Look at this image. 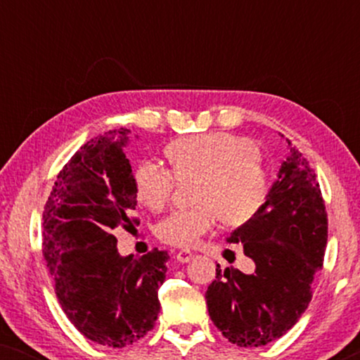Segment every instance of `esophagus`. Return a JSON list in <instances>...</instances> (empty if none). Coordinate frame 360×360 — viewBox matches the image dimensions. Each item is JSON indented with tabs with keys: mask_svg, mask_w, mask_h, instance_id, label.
I'll return each instance as SVG.
<instances>
[{
	"mask_svg": "<svg viewBox=\"0 0 360 360\" xmlns=\"http://www.w3.org/2000/svg\"><path fill=\"white\" fill-rule=\"evenodd\" d=\"M191 259H193V254H191L190 250H180V252H176V260H179L180 264L190 262Z\"/></svg>",
	"mask_w": 360,
	"mask_h": 360,
	"instance_id": "1",
	"label": "esophagus"
}]
</instances>
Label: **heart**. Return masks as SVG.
Returning a JSON list of instances; mask_svg holds the SVG:
<instances>
[{"instance_id": "b5f03b06", "label": "heart", "mask_w": 360, "mask_h": 360, "mask_svg": "<svg viewBox=\"0 0 360 360\" xmlns=\"http://www.w3.org/2000/svg\"><path fill=\"white\" fill-rule=\"evenodd\" d=\"M174 172L157 160L136 169L137 200L160 211L170 203L176 179L200 180L193 210L176 211L157 228L164 243L191 248L218 224L239 228L249 223L269 195V175L259 149L245 137L206 132L175 141L167 149Z\"/></svg>"}]
</instances>
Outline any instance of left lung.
Instances as JSON below:
<instances>
[{
  "label": "left lung",
  "mask_w": 360,
  "mask_h": 360,
  "mask_svg": "<svg viewBox=\"0 0 360 360\" xmlns=\"http://www.w3.org/2000/svg\"><path fill=\"white\" fill-rule=\"evenodd\" d=\"M288 142L277 180L259 213L229 234L243 243L254 270H221L206 290L214 326L239 347H259L292 329L311 302L314 275L323 267L328 214L308 160Z\"/></svg>",
  "instance_id": "1"
}]
</instances>
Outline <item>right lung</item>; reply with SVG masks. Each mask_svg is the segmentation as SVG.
<instances>
[{
    "mask_svg": "<svg viewBox=\"0 0 360 360\" xmlns=\"http://www.w3.org/2000/svg\"><path fill=\"white\" fill-rule=\"evenodd\" d=\"M129 129L88 141L57 175L44 208V257L73 326L106 347L131 346L154 328L169 254L117 252L115 229L137 219L136 181L124 147Z\"/></svg>",
    "mask_w": 360,
    "mask_h": 360,
    "instance_id": "1",
    "label": "right lung"
}]
</instances>
